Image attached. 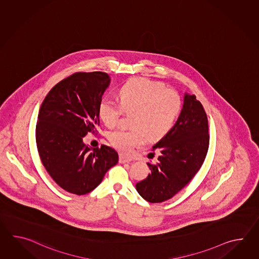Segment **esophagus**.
Instances as JSON below:
<instances>
[{
  "label": "esophagus",
  "instance_id": "1",
  "mask_svg": "<svg viewBox=\"0 0 259 259\" xmlns=\"http://www.w3.org/2000/svg\"><path fill=\"white\" fill-rule=\"evenodd\" d=\"M131 161H132V158L127 157V156H125V155H123V154H120V156H119V163L124 164V163H128V162H131Z\"/></svg>",
  "mask_w": 259,
  "mask_h": 259
}]
</instances>
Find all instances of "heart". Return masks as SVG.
I'll list each match as a JSON object with an SVG mask.
<instances>
[{
	"instance_id": "heart-1",
	"label": "heart",
	"mask_w": 259,
	"mask_h": 259,
	"mask_svg": "<svg viewBox=\"0 0 259 259\" xmlns=\"http://www.w3.org/2000/svg\"><path fill=\"white\" fill-rule=\"evenodd\" d=\"M116 103L104 98L99 105V116L108 127H116L122 115L134 113L133 128L112 132L109 140L115 148L128 154L142 145L146 139L163 137L174 126L182 108V99L176 91L165 89L161 82L146 77H135L118 90Z\"/></svg>"
}]
</instances>
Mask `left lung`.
<instances>
[{
    "mask_svg": "<svg viewBox=\"0 0 259 259\" xmlns=\"http://www.w3.org/2000/svg\"><path fill=\"white\" fill-rule=\"evenodd\" d=\"M208 146V122L204 107L195 95L185 94L175 125L153 146V151L159 152L158 161L147 163L151 173L136 184L138 193L150 203L172 198L198 172Z\"/></svg>",
    "mask_w": 259,
    "mask_h": 259,
    "instance_id": "1",
    "label": "left lung"
}]
</instances>
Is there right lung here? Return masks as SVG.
Instances as JSON below:
<instances>
[{
    "label": "right lung",
    "mask_w": 259,
    "mask_h": 259,
    "mask_svg": "<svg viewBox=\"0 0 259 259\" xmlns=\"http://www.w3.org/2000/svg\"><path fill=\"white\" fill-rule=\"evenodd\" d=\"M109 83L105 72L74 73L50 91L39 108V157L52 179L68 193L92 192L118 162V154L109 146L92 148L83 143L89 132L97 133L99 105Z\"/></svg>",
    "instance_id": "obj_1"
}]
</instances>
